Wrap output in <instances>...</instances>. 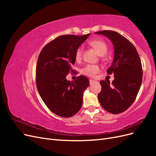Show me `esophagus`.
<instances>
[{"instance_id":"34e87169","label":"esophagus","mask_w":156,"mask_h":156,"mask_svg":"<svg viewBox=\"0 0 156 156\" xmlns=\"http://www.w3.org/2000/svg\"><path fill=\"white\" fill-rule=\"evenodd\" d=\"M94 82V80H92V79H90V84H92Z\"/></svg>"}]
</instances>
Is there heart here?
I'll use <instances>...</instances> for the list:
<instances>
[{
	"label": "heart",
	"instance_id": "obj_1",
	"mask_svg": "<svg viewBox=\"0 0 156 156\" xmlns=\"http://www.w3.org/2000/svg\"><path fill=\"white\" fill-rule=\"evenodd\" d=\"M89 44L90 45L94 48H95L98 53L100 54V56H103L106 54L107 51V46L104 41L99 40H92L89 42ZM83 48L82 47H79L75 52V58L77 60H79L81 58L83 55ZM100 71V68L96 65H91L88 64L86 66H84L82 69V73L87 76L93 77Z\"/></svg>",
	"mask_w": 156,
	"mask_h": 156
}]
</instances>
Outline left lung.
<instances>
[{"label":"left lung","mask_w":156,"mask_h":156,"mask_svg":"<svg viewBox=\"0 0 156 156\" xmlns=\"http://www.w3.org/2000/svg\"><path fill=\"white\" fill-rule=\"evenodd\" d=\"M96 34L107 36L114 47V58L107 69L114 73L112 82L101 81V90L98 100L105 110L119 114L127 110L135 101L143 80V69L136 49L125 37L115 31L103 30Z\"/></svg>","instance_id":"left-lung-1"}]
</instances>
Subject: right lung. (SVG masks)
<instances>
[{
  "label": "right lung",
  "mask_w": 156,
  "mask_h": 156,
  "mask_svg": "<svg viewBox=\"0 0 156 156\" xmlns=\"http://www.w3.org/2000/svg\"><path fill=\"white\" fill-rule=\"evenodd\" d=\"M90 34L56 37L42 49L37 59V90L46 106L60 116L71 117L81 108L83 94L89 86V80L80 75L76 81L70 82L66 76L73 70L75 52Z\"/></svg>",
  "instance_id": "obj_1"
}]
</instances>
